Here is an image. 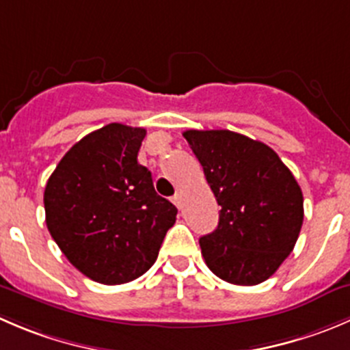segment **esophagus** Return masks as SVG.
<instances>
[{
  "label": "esophagus",
  "instance_id": "esophagus-1",
  "mask_svg": "<svg viewBox=\"0 0 350 350\" xmlns=\"http://www.w3.org/2000/svg\"><path fill=\"white\" fill-rule=\"evenodd\" d=\"M172 203H174L176 206H178V208H181V195H179V193H176L174 196H172V200H171Z\"/></svg>",
  "mask_w": 350,
  "mask_h": 350
}]
</instances>
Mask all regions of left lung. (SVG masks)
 Returning a JSON list of instances; mask_svg holds the SVG:
<instances>
[{
	"label": "left lung",
	"mask_w": 350,
	"mask_h": 350,
	"mask_svg": "<svg viewBox=\"0 0 350 350\" xmlns=\"http://www.w3.org/2000/svg\"><path fill=\"white\" fill-rule=\"evenodd\" d=\"M220 205L219 226L200 237L205 263L219 279L256 286L294 250L304 219L303 191L279 155L229 130L183 133Z\"/></svg>",
	"instance_id": "left-lung-1"
}]
</instances>
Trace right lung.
I'll return each instance as SVG.
<instances>
[{
  "mask_svg": "<svg viewBox=\"0 0 350 350\" xmlns=\"http://www.w3.org/2000/svg\"><path fill=\"white\" fill-rule=\"evenodd\" d=\"M144 128L111 123L64 154L44 191L51 236L75 269L106 286L144 275L178 208L138 164Z\"/></svg>",
  "mask_w": 350,
  "mask_h": 350,
  "instance_id": "1",
  "label": "right lung"
}]
</instances>
